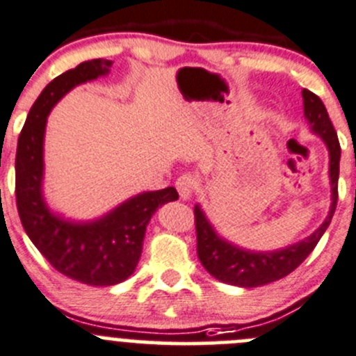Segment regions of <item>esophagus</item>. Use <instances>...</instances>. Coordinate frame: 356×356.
Segmentation results:
<instances>
[{"instance_id":"1","label":"esophagus","mask_w":356,"mask_h":356,"mask_svg":"<svg viewBox=\"0 0 356 356\" xmlns=\"http://www.w3.org/2000/svg\"><path fill=\"white\" fill-rule=\"evenodd\" d=\"M196 186H198V181L196 177H193L191 174H182L181 177L175 182V188H177L179 196L182 200H189L193 196V193L196 191Z\"/></svg>"}]
</instances>
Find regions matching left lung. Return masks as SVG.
<instances>
[{
  "label": "left lung",
  "mask_w": 356,
  "mask_h": 356,
  "mask_svg": "<svg viewBox=\"0 0 356 356\" xmlns=\"http://www.w3.org/2000/svg\"><path fill=\"white\" fill-rule=\"evenodd\" d=\"M305 101V116L309 127L316 136L323 139L329 149V175L330 188H332V203L327 219L322 226L299 243L285 247L273 252H252L229 243L216 233L212 224L205 217L200 205L195 207V226H196V252L198 259L207 271L224 284L236 285V287H259V285L271 284L298 268L306 257L313 252L322 234L329 227L337 205V179H339V160L341 146L332 122L329 118L322 99L309 90H302Z\"/></svg>",
  "instance_id": "obj_1"
}]
</instances>
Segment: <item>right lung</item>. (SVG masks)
<instances>
[{"mask_svg": "<svg viewBox=\"0 0 356 356\" xmlns=\"http://www.w3.org/2000/svg\"><path fill=\"white\" fill-rule=\"evenodd\" d=\"M111 64L104 58L81 62L48 83L27 115L15 156L17 210L27 236L58 273L95 287L116 285L136 271L147 222L158 207L179 198L175 188L140 193L88 222L62 219L44 203L41 186L48 115L71 88L108 74Z\"/></svg>", "mask_w": 356, "mask_h": 356, "instance_id": "obj_1", "label": "right lung"}]
</instances>
